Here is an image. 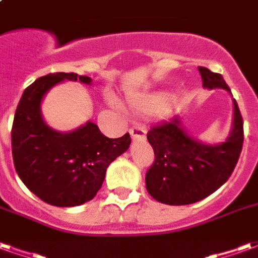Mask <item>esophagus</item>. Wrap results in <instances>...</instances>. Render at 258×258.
<instances>
[{
  "label": "esophagus",
  "instance_id": "esophagus-1",
  "mask_svg": "<svg viewBox=\"0 0 258 258\" xmlns=\"http://www.w3.org/2000/svg\"><path fill=\"white\" fill-rule=\"evenodd\" d=\"M130 134L133 141H142L146 138V131L142 125H135L133 128L130 130Z\"/></svg>",
  "mask_w": 258,
  "mask_h": 258
}]
</instances>
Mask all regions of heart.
I'll return each instance as SVG.
<instances>
[{
    "label": "heart",
    "instance_id": "1",
    "mask_svg": "<svg viewBox=\"0 0 258 258\" xmlns=\"http://www.w3.org/2000/svg\"><path fill=\"white\" fill-rule=\"evenodd\" d=\"M168 98L163 94H152V95L142 96L134 102V106L144 112H157L167 105Z\"/></svg>",
    "mask_w": 258,
    "mask_h": 258
}]
</instances>
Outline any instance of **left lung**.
<instances>
[{
  "instance_id": "8db88e82",
  "label": "left lung",
  "mask_w": 258,
  "mask_h": 258,
  "mask_svg": "<svg viewBox=\"0 0 258 258\" xmlns=\"http://www.w3.org/2000/svg\"><path fill=\"white\" fill-rule=\"evenodd\" d=\"M203 87L231 92L221 74L199 68ZM233 101L232 128L225 142L210 145L188 134L178 116L152 127L155 162L145 177L152 198L170 206L190 205L216 192L231 177L243 146V120Z\"/></svg>"
}]
</instances>
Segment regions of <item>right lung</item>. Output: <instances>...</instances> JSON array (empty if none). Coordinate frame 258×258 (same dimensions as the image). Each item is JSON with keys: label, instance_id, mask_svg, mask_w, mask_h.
<instances>
[{"label": "right lung", "instance_id": "1", "mask_svg": "<svg viewBox=\"0 0 258 258\" xmlns=\"http://www.w3.org/2000/svg\"><path fill=\"white\" fill-rule=\"evenodd\" d=\"M72 80L90 85L91 77L49 73L29 85L20 98L12 125V156L16 173L29 189L48 205L73 207L94 199L109 164L131 144L130 134L107 138L87 121L60 133L42 118L41 102L53 85Z\"/></svg>", "mask_w": 258, "mask_h": 258}]
</instances>
